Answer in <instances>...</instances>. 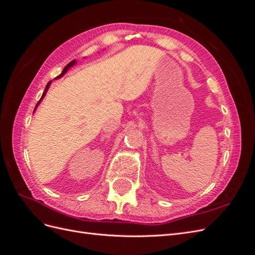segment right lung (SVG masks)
Listing matches in <instances>:
<instances>
[{
	"label": "right lung",
	"mask_w": 255,
	"mask_h": 255,
	"mask_svg": "<svg viewBox=\"0 0 255 255\" xmlns=\"http://www.w3.org/2000/svg\"><path fill=\"white\" fill-rule=\"evenodd\" d=\"M74 64H75V60H72V61H70V63H69V64H68V65H67V66H66V67L64 68V70H63V72H61V73H60V74H59V75L57 76V78H56V79H59V78H61V76H63V75H64V74H65V73L67 72V70H68V69H69V68H70V67H72V66H73ZM50 85H51V81H50V82H49V83L47 84V86H45V89H44V91H43V94H42V97H41V99L39 100V101H38V103L36 104V107L38 106V104H39V103H40V101H41V100L43 99V97L45 96V94H47V91H48V89H49V87H50ZM36 107H35V109H36Z\"/></svg>",
	"instance_id": "add662e5"
}]
</instances>
